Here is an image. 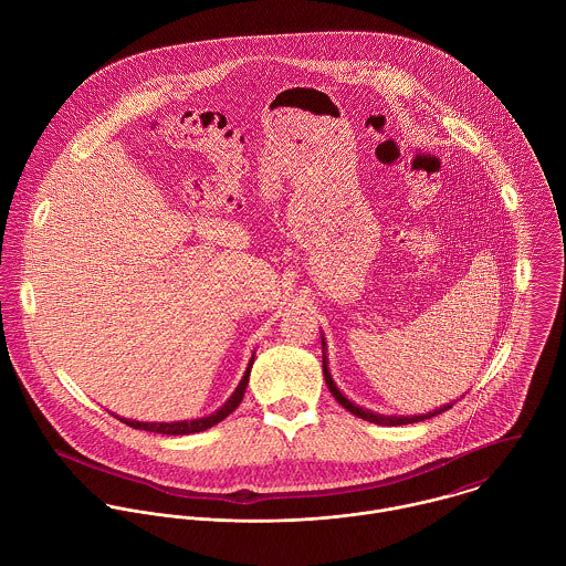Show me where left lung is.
<instances>
[{
	"label": "left lung",
	"instance_id": "obj_1",
	"mask_svg": "<svg viewBox=\"0 0 566 566\" xmlns=\"http://www.w3.org/2000/svg\"><path fill=\"white\" fill-rule=\"evenodd\" d=\"M322 349H324V378H326V385H328L331 394L335 396V400L339 402L340 407H345L352 416H356V418H360V420H367V422L380 424V427H400V424H413V422H420V420H429V418H433V416H440V413L449 411L452 405H454V402H449V405H444V407H440V409H433V411L420 413V416H382V413H374V411H369V409H365V407L354 405L352 400H347V398L340 394V389L337 387V382L333 380V374H331V369H328L326 339H324V337H322Z\"/></svg>",
	"mask_w": 566,
	"mask_h": 566
}]
</instances>
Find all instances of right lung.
<instances>
[{
	"mask_svg": "<svg viewBox=\"0 0 566 566\" xmlns=\"http://www.w3.org/2000/svg\"><path fill=\"white\" fill-rule=\"evenodd\" d=\"M251 365H253V356L244 369V376L242 380L238 382V387L233 389V394L227 398L226 405L221 409H217L214 413L206 416V418H197V420H179V422H137V420H126V418H119V422L133 427V429H139V431H150V433H161V436H190V433H201V431H208L212 429L214 424L223 422L227 416L231 411H235V407L242 402V396H244V389H247V382H249V374H251Z\"/></svg>",
	"mask_w": 566,
	"mask_h": 566,
	"instance_id": "1",
	"label": "right lung"
}]
</instances>
